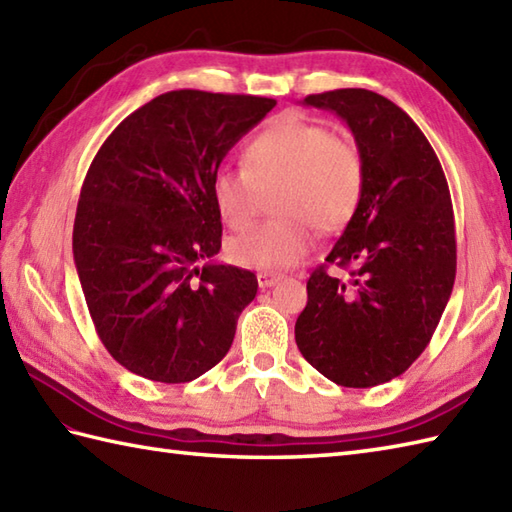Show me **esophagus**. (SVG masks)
<instances>
[{
  "label": "esophagus",
  "instance_id": "1",
  "mask_svg": "<svg viewBox=\"0 0 512 512\" xmlns=\"http://www.w3.org/2000/svg\"><path fill=\"white\" fill-rule=\"evenodd\" d=\"M279 279H281V273H270V270H262V273H257V284H259V288L275 286Z\"/></svg>",
  "mask_w": 512,
  "mask_h": 512
}]
</instances>
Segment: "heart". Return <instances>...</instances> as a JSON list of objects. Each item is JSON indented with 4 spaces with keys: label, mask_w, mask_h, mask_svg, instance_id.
Wrapping results in <instances>:
<instances>
[{
    "label": "heart",
    "mask_w": 512,
    "mask_h": 512,
    "mask_svg": "<svg viewBox=\"0 0 512 512\" xmlns=\"http://www.w3.org/2000/svg\"><path fill=\"white\" fill-rule=\"evenodd\" d=\"M244 169L220 167L211 200L220 220L244 228L257 213L259 195L276 184L275 220L259 222L228 239L233 264L255 270L295 266L319 231H339L352 220L365 189V165L352 138L297 114L279 116L244 147Z\"/></svg>",
    "instance_id": "b5f03b06"
}]
</instances>
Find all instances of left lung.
<instances>
[{
    "label": "left lung",
    "instance_id": "obj_1",
    "mask_svg": "<svg viewBox=\"0 0 512 512\" xmlns=\"http://www.w3.org/2000/svg\"><path fill=\"white\" fill-rule=\"evenodd\" d=\"M352 129L365 189L339 242L308 279L295 323L303 358L341 387H374L424 352L455 281V222L447 178L420 127L361 88L310 94ZM330 265L345 276L327 273Z\"/></svg>",
    "mask_w": 512,
    "mask_h": 512
}]
</instances>
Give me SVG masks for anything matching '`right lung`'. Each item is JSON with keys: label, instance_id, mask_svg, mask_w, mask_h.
Returning <instances> with one entry per match:
<instances>
[{"label": "right lung", "instance_id": "1", "mask_svg": "<svg viewBox=\"0 0 512 512\" xmlns=\"http://www.w3.org/2000/svg\"><path fill=\"white\" fill-rule=\"evenodd\" d=\"M275 105L167 92L129 114L94 156L76 206L74 264L96 334L129 372L189 383L231 350L257 277L211 262L222 248L211 178Z\"/></svg>", "mask_w": 512, "mask_h": 512}]
</instances>
